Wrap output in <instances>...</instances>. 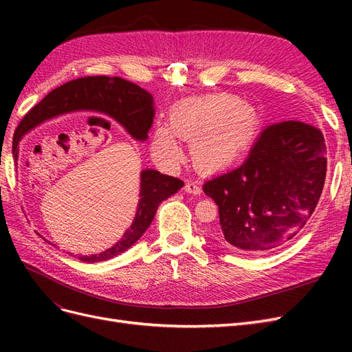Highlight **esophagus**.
<instances>
[{"label":"esophagus","instance_id":"34e87169","mask_svg":"<svg viewBox=\"0 0 352 352\" xmlns=\"http://www.w3.org/2000/svg\"><path fill=\"white\" fill-rule=\"evenodd\" d=\"M185 192H189V194H194V195H199L201 194V186L195 182V180H188V182L185 184Z\"/></svg>","mask_w":352,"mask_h":352}]
</instances>
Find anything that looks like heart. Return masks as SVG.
Instances as JSON below:
<instances>
[{"instance_id":"heart-1","label":"heart","mask_w":352,"mask_h":352,"mask_svg":"<svg viewBox=\"0 0 352 352\" xmlns=\"http://www.w3.org/2000/svg\"><path fill=\"white\" fill-rule=\"evenodd\" d=\"M260 114L254 105L232 94H216L176 105L170 123H158L153 153L173 166L182 157L179 140L190 141L194 164L204 172L228 168L247 153L260 133Z\"/></svg>"}]
</instances>
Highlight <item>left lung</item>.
Returning a JSON list of instances; mask_svg holds the SVG:
<instances>
[{
  "mask_svg": "<svg viewBox=\"0 0 352 352\" xmlns=\"http://www.w3.org/2000/svg\"><path fill=\"white\" fill-rule=\"evenodd\" d=\"M326 170V144L318 127L298 120L269 124L242 166L202 185L219 206L216 238L248 255L282 247L310 220Z\"/></svg>",
  "mask_w": 352,
  "mask_h": 352,
  "instance_id": "1",
  "label": "left lung"
}]
</instances>
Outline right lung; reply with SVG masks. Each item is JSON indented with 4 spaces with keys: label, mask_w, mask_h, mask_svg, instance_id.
<instances>
[{
    "label": "right lung",
    "mask_w": 352,
    "mask_h": 352,
    "mask_svg": "<svg viewBox=\"0 0 352 352\" xmlns=\"http://www.w3.org/2000/svg\"><path fill=\"white\" fill-rule=\"evenodd\" d=\"M78 105L76 106V104ZM78 109H94L122 123L135 140L145 141L153 124L154 107L151 94L144 91L140 85L122 78L85 76L73 79L51 91L44 100L32 107L19 123L13 138V153L17 157V144L23 133L50 117ZM184 186V180L162 175L155 170H144L141 173V199L135 221L127 229L123 238L114 247L98 255H85L80 261L97 263L116 257L142 236L151 225L160 202L173 195Z\"/></svg>",
    "instance_id": "add662e5"
}]
</instances>
